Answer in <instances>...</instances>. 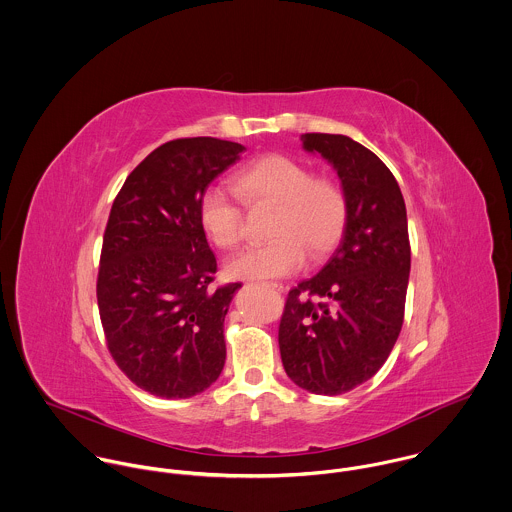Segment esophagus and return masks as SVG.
I'll return each mask as SVG.
<instances>
[{
    "label": "esophagus",
    "mask_w": 512,
    "mask_h": 512,
    "mask_svg": "<svg viewBox=\"0 0 512 512\" xmlns=\"http://www.w3.org/2000/svg\"><path fill=\"white\" fill-rule=\"evenodd\" d=\"M273 290H277V292H283L284 286L281 283H267Z\"/></svg>",
    "instance_id": "34e87169"
}]
</instances>
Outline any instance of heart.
<instances>
[{
	"instance_id": "obj_1",
	"label": "heart",
	"mask_w": 512,
	"mask_h": 512,
	"mask_svg": "<svg viewBox=\"0 0 512 512\" xmlns=\"http://www.w3.org/2000/svg\"><path fill=\"white\" fill-rule=\"evenodd\" d=\"M231 188L251 212L271 210L267 237L235 255L228 273L235 279H279L302 269L306 255L318 261L332 253L349 218L345 188L336 178L314 176L304 163L271 153L247 163L231 178ZM206 237L231 251L243 241V212L226 192L210 188L198 204Z\"/></svg>"
}]
</instances>
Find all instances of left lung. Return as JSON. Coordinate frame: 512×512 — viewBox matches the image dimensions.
<instances>
[{
  "label": "left lung",
  "mask_w": 512,
  "mask_h": 512,
  "mask_svg": "<svg viewBox=\"0 0 512 512\" xmlns=\"http://www.w3.org/2000/svg\"><path fill=\"white\" fill-rule=\"evenodd\" d=\"M302 143L338 171L349 218L320 273L288 290L279 347L300 389L334 397L369 381L400 334L410 273L406 208L393 172L367 147L332 133H304Z\"/></svg>",
  "instance_id": "8db88e82"
}]
</instances>
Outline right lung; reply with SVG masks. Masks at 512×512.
<instances>
[{
  "instance_id": "1",
  "label": "right lung",
  "mask_w": 512,
  "mask_h": 512,
  "mask_svg": "<svg viewBox=\"0 0 512 512\" xmlns=\"http://www.w3.org/2000/svg\"><path fill=\"white\" fill-rule=\"evenodd\" d=\"M243 151L216 137L172 139L131 171L112 204L100 320L115 365L155 397H194L224 369V320L241 284L212 286L218 263L198 204Z\"/></svg>"
}]
</instances>
